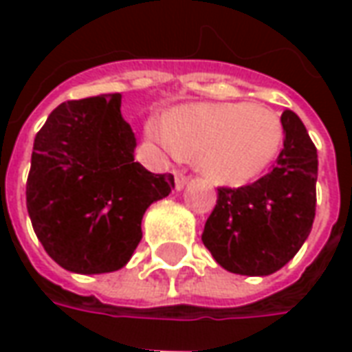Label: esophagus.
Segmentation results:
<instances>
[{"mask_svg": "<svg viewBox=\"0 0 352 352\" xmlns=\"http://www.w3.org/2000/svg\"><path fill=\"white\" fill-rule=\"evenodd\" d=\"M173 175H175V188H177V190H183L184 186H186V181H188V177L184 175V173H181V171H175Z\"/></svg>", "mask_w": 352, "mask_h": 352, "instance_id": "esophagus-1", "label": "esophagus"}]
</instances>
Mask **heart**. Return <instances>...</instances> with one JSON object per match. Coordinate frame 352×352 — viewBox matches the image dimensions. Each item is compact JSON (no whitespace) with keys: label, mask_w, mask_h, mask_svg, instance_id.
Returning <instances> with one entry per match:
<instances>
[{"label":"heart","mask_w":352,"mask_h":352,"mask_svg":"<svg viewBox=\"0 0 352 352\" xmlns=\"http://www.w3.org/2000/svg\"><path fill=\"white\" fill-rule=\"evenodd\" d=\"M148 135L173 156L196 158L199 171L219 184H245L272 166L283 145L280 116L256 103H188Z\"/></svg>","instance_id":"1"}]
</instances>
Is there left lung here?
Wrapping results in <instances>:
<instances>
[{
  "label": "left lung",
  "instance_id": "8db88e82",
  "mask_svg": "<svg viewBox=\"0 0 352 352\" xmlns=\"http://www.w3.org/2000/svg\"><path fill=\"white\" fill-rule=\"evenodd\" d=\"M285 139L275 168L256 183L219 188L201 241L217 264L239 275H272L307 239L317 206V148L292 111L280 115Z\"/></svg>",
  "mask_w": 352,
  "mask_h": 352
}]
</instances>
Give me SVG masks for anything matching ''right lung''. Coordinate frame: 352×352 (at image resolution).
<instances>
[{"instance_id":"add662e5","label":"right lung","mask_w":352,"mask_h":352,"mask_svg":"<svg viewBox=\"0 0 352 352\" xmlns=\"http://www.w3.org/2000/svg\"><path fill=\"white\" fill-rule=\"evenodd\" d=\"M120 101V94L64 101L35 135L28 214L47 254L67 272L124 267L148 206L175 188L171 173L133 162L138 141Z\"/></svg>"}]
</instances>
